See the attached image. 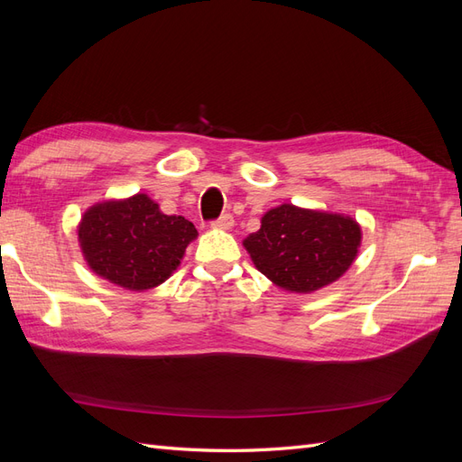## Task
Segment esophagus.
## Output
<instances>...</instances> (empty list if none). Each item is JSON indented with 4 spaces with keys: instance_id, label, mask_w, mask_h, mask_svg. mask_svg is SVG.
<instances>
[{
    "instance_id": "34e87169",
    "label": "esophagus",
    "mask_w": 462,
    "mask_h": 462,
    "mask_svg": "<svg viewBox=\"0 0 462 462\" xmlns=\"http://www.w3.org/2000/svg\"><path fill=\"white\" fill-rule=\"evenodd\" d=\"M233 223H235V221H233V216H231V214H223L221 217H217V219L212 223V227L227 231V229L233 227Z\"/></svg>"
}]
</instances>
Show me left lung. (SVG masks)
<instances>
[{
	"mask_svg": "<svg viewBox=\"0 0 462 462\" xmlns=\"http://www.w3.org/2000/svg\"><path fill=\"white\" fill-rule=\"evenodd\" d=\"M243 246L256 270L287 292H314L351 268L358 256L362 229L345 214L282 204L260 219Z\"/></svg>",
	"mask_w": 462,
	"mask_h": 462,
	"instance_id": "8db88e82",
	"label": "left lung"
}]
</instances>
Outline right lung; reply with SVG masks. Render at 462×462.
I'll return each instance as SVG.
<instances>
[{"instance_id":"right-lung-1","label":"right lung","mask_w":462,"mask_h":462,"mask_svg":"<svg viewBox=\"0 0 462 462\" xmlns=\"http://www.w3.org/2000/svg\"><path fill=\"white\" fill-rule=\"evenodd\" d=\"M77 233L82 256L96 275L138 292L170 279L199 236L189 219L165 216L144 192L90 206Z\"/></svg>"}]
</instances>
